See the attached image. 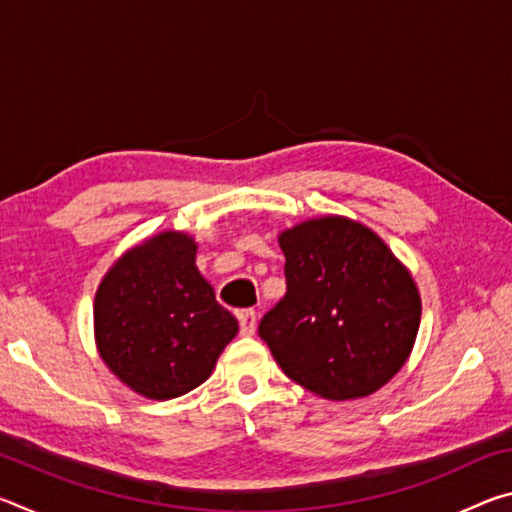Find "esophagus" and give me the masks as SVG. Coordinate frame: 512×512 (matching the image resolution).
Listing matches in <instances>:
<instances>
[{
  "label": "esophagus",
  "mask_w": 512,
  "mask_h": 512,
  "mask_svg": "<svg viewBox=\"0 0 512 512\" xmlns=\"http://www.w3.org/2000/svg\"><path fill=\"white\" fill-rule=\"evenodd\" d=\"M239 318V329L244 336H253L255 334V327H257V314L253 309H246V311H239L237 314Z\"/></svg>",
  "instance_id": "obj_1"
}]
</instances>
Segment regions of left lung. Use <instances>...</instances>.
Returning <instances> with one entry per match:
<instances>
[{
  "mask_svg": "<svg viewBox=\"0 0 512 512\" xmlns=\"http://www.w3.org/2000/svg\"><path fill=\"white\" fill-rule=\"evenodd\" d=\"M287 296L259 323L284 375L323 400L368 397L409 361L422 302L386 241L348 216L325 214L277 235Z\"/></svg>",
  "mask_w": 512,
  "mask_h": 512,
  "instance_id": "obj_1",
  "label": "left lung"
}]
</instances>
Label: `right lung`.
Returning a JSON list of instances; mask_svg holds the SVG:
<instances>
[{
  "label": "right lung",
  "instance_id": "1",
  "mask_svg": "<svg viewBox=\"0 0 512 512\" xmlns=\"http://www.w3.org/2000/svg\"><path fill=\"white\" fill-rule=\"evenodd\" d=\"M198 244L164 230L128 248L94 296V343L121 384L149 400H173L212 375L239 332L196 268Z\"/></svg>",
  "mask_w": 512,
  "mask_h": 512
}]
</instances>
